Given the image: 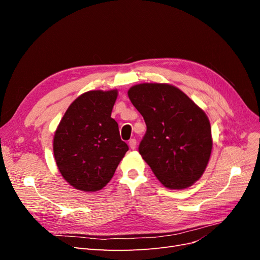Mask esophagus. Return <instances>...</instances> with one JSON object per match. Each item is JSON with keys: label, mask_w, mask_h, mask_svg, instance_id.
Instances as JSON below:
<instances>
[{"label": "esophagus", "mask_w": 260, "mask_h": 260, "mask_svg": "<svg viewBox=\"0 0 260 260\" xmlns=\"http://www.w3.org/2000/svg\"><path fill=\"white\" fill-rule=\"evenodd\" d=\"M129 147H130L131 149H135V148L137 147V140H136V139H131V140L129 141Z\"/></svg>", "instance_id": "34e87169"}]
</instances>
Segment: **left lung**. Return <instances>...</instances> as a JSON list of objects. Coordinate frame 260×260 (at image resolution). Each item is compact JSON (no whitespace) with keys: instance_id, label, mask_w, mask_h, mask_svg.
Here are the masks:
<instances>
[{"instance_id":"8db88e82","label":"left lung","mask_w":260,"mask_h":260,"mask_svg":"<svg viewBox=\"0 0 260 260\" xmlns=\"http://www.w3.org/2000/svg\"><path fill=\"white\" fill-rule=\"evenodd\" d=\"M128 96L146 123L139 152L159 182L171 190L193 185L204 174L212 149L207 115L169 83H140Z\"/></svg>"}]
</instances>
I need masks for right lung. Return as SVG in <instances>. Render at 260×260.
I'll return each mask as SVG.
<instances>
[{"label": "right lung", "mask_w": 260, "mask_h": 260, "mask_svg": "<svg viewBox=\"0 0 260 260\" xmlns=\"http://www.w3.org/2000/svg\"><path fill=\"white\" fill-rule=\"evenodd\" d=\"M117 96V89L81 94L69 105L54 133L57 168L77 190H102L129 149L112 118Z\"/></svg>", "instance_id": "1"}]
</instances>
